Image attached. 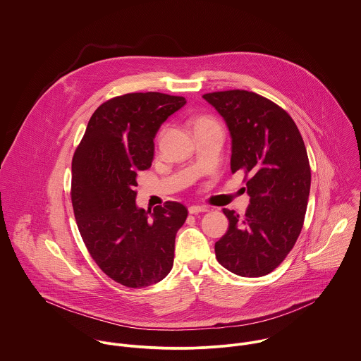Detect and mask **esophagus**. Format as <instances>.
<instances>
[{"instance_id":"34e87169","label":"esophagus","mask_w":361,"mask_h":361,"mask_svg":"<svg viewBox=\"0 0 361 361\" xmlns=\"http://www.w3.org/2000/svg\"><path fill=\"white\" fill-rule=\"evenodd\" d=\"M206 212H207V207H204V206H190L189 207L190 214H199V213H206Z\"/></svg>"}]
</instances>
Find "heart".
Masks as SVG:
<instances>
[{
    "label": "heart",
    "mask_w": 361,
    "mask_h": 361,
    "mask_svg": "<svg viewBox=\"0 0 361 361\" xmlns=\"http://www.w3.org/2000/svg\"><path fill=\"white\" fill-rule=\"evenodd\" d=\"M216 121H213V119H210V118H206V116H202V118H199L197 121H195V128L196 127H200V126H207V124H214Z\"/></svg>",
    "instance_id": "obj_1"
}]
</instances>
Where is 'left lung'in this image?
<instances>
[{
  "label": "left lung",
  "mask_w": 361,
  "mask_h": 361,
  "mask_svg": "<svg viewBox=\"0 0 361 361\" xmlns=\"http://www.w3.org/2000/svg\"><path fill=\"white\" fill-rule=\"evenodd\" d=\"M231 134V171L245 172L249 206L240 217L224 209L230 226L216 242L221 266L242 277L273 271L293 249L307 212L311 168L291 116L249 91L204 94Z\"/></svg>",
  "instance_id": "left-lung-1"
}]
</instances>
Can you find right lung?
<instances>
[{
	"label": "right lung",
	"instance_id": "right-lung-1",
	"mask_svg": "<svg viewBox=\"0 0 361 361\" xmlns=\"http://www.w3.org/2000/svg\"><path fill=\"white\" fill-rule=\"evenodd\" d=\"M183 97L135 92L102 104L73 157L71 200L82 240L101 270L130 288L155 284L173 264L175 237L188 209L135 204L137 173L151 166L161 124Z\"/></svg>",
	"mask_w": 361,
	"mask_h": 361
}]
</instances>
